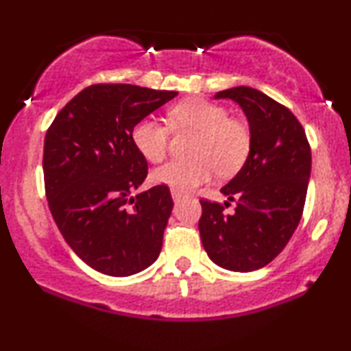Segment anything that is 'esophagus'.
Instances as JSON below:
<instances>
[{"label":"esophagus","mask_w":351,"mask_h":351,"mask_svg":"<svg viewBox=\"0 0 351 351\" xmlns=\"http://www.w3.org/2000/svg\"><path fill=\"white\" fill-rule=\"evenodd\" d=\"M171 196H173V201H175V202H178V201L181 199V194H178V193H175V191H173V193H171Z\"/></svg>","instance_id":"esophagus-1"}]
</instances>
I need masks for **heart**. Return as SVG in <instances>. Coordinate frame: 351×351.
Listing matches in <instances>:
<instances>
[{
    "mask_svg": "<svg viewBox=\"0 0 351 351\" xmlns=\"http://www.w3.org/2000/svg\"><path fill=\"white\" fill-rule=\"evenodd\" d=\"M226 108L201 98L184 99L168 111L173 129L197 130L191 160H171L152 171L154 184L170 188L178 194L191 193L208 183L214 173L232 175L245 163L250 152V132L247 125L227 117ZM168 128L154 117L135 122L130 132L134 147L152 163L162 162L168 150Z\"/></svg>",
    "mask_w": 351,
    "mask_h": 351,
    "instance_id": "b5f03b06",
    "label": "heart"
}]
</instances>
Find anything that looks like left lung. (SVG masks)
<instances>
[{
  "instance_id": "left-lung-1",
  "label": "left lung",
  "mask_w": 351,
  "mask_h": 351,
  "mask_svg": "<svg viewBox=\"0 0 351 351\" xmlns=\"http://www.w3.org/2000/svg\"><path fill=\"white\" fill-rule=\"evenodd\" d=\"M214 99H232L248 121L250 152L221 193L235 201L223 214L201 201L199 234L208 256L221 268L248 273L280 255L301 221L311 178V147L293 112L255 88L235 86Z\"/></svg>"
}]
</instances>
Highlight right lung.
Segmentation results:
<instances>
[{"instance_id": "obj_1", "label": "right lung", "mask_w": 351, "mask_h": 351, "mask_svg": "<svg viewBox=\"0 0 351 351\" xmlns=\"http://www.w3.org/2000/svg\"><path fill=\"white\" fill-rule=\"evenodd\" d=\"M135 84H93L55 116L44 142L49 208L71 250L108 276H130L158 258L173 209L170 189L130 196L147 176V160L130 132L175 98Z\"/></svg>"}]
</instances>
